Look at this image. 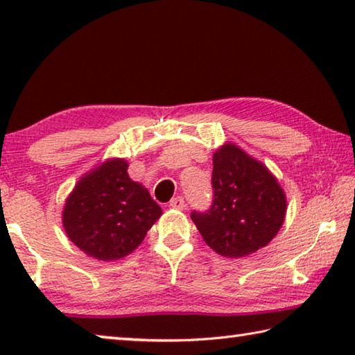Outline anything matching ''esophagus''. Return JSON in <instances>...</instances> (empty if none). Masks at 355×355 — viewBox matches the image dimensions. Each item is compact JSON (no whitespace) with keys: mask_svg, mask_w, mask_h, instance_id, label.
I'll return each mask as SVG.
<instances>
[{"mask_svg":"<svg viewBox=\"0 0 355 355\" xmlns=\"http://www.w3.org/2000/svg\"><path fill=\"white\" fill-rule=\"evenodd\" d=\"M169 205L172 208H175V209H184L186 208V202H184V199H183L182 196H177V197H173V199L171 200Z\"/></svg>","mask_w":355,"mask_h":355,"instance_id":"1","label":"esophagus"}]
</instances>
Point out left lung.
<instances>
[{
	"instance_id": "obj_1",
	"label": "left lung",
	"mask_w": 355,
	"mask_h": 355,
	"mask_svg": "<svg viewBox=\"0 0 355 355\" xmlns=\"http://www.w3.org/2000/svg\"><path fill=\"white\" fill-rule=\"evenodd\" d=\"M213 203L192 211L197 230L222 257L254 254L277 235L286 213L284 189L271 172L235 144L213 155Z\"/></svg>"
}]
</instances>
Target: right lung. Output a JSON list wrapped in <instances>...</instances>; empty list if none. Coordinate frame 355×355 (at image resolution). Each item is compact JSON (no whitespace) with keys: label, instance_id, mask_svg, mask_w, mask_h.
Returning <instances> with one entry per match:
<instances>
[{"label":"right lung","instance_id":"1","mask_svg":"<svg viewBox=\"0 0 355 355\" xmlns=\"http://www.w3.org/2000/svg\"><path fill=\"white\" fill-rule=\"evenodd\" d=\"M125 159H110L84 175L62 211L65 233L84 254L112 261L131 254L163 211L128 175Z\"/></svg>","mask_w":355,"mask_h":355}]
</instances>
